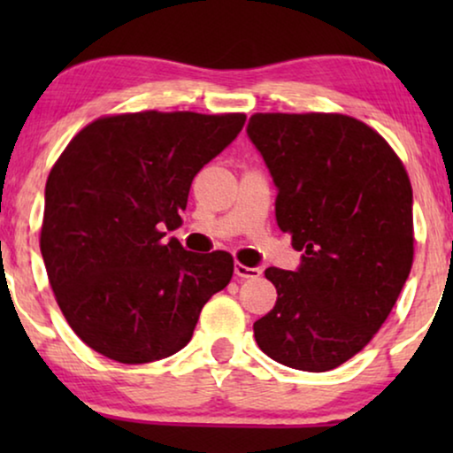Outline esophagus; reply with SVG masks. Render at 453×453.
<instances>
[{
  "label": "esophagus",
  "instance_id": "obj_1",
  "mask_svg": "<svg viewBox=\"0 0 453 453\" xmlns=\"http://www.w3.org/2000/svg\"><path fill=\"white\" fill-rule=\"evenodd\" d=\"M234 274L239 278H259L262 276V270L259 268H247L243 264H234Z\"/></svg>",
  "mask_w": 453,
  "mask_h": 453
}]
</instances>
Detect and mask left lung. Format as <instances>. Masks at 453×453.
I'll return each instance as SVG.
<instances>
[{
  "label": "left lung",
  "instance_id": "left-lung-1",
  "mask_svg": "<svg viewBox=\"0 0 453 453\" xmlns=\"http://www.w3.org/2000/svg\"><path fill=\"white\" fill-rule=\"evenodd\" d=\"M247 135L276 185V220L303 251L268 268L274 309L256 342L290 369H336L363 350L412 268V188L404 165L363 121L336 113H256Z\"/></svg>",
  "mask_w": 453,
  "mask_h": 453
}]
</instances>
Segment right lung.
I'll list each match as a JSON object with an SVG mask.
<instances>
[{
	"label": "right lung",
	"instance_id": "obj_1",
	"mask_svg": "<svg viewBox=\"0 0 453 453\" xmlns=\"http://www.w3.org/2000/svg\"><path fill=\"white\" fill-rule=\"evenodd\" d=\"M245 126L243 113H127L86 126L45 185L41 253L80 340L126 365L175 355L202 307L231 282L226 251L194 253L181 225L194 177Z\"/></svg>",
	"mask_w": 453,
	"mask_h": 453
}]
</instances>
